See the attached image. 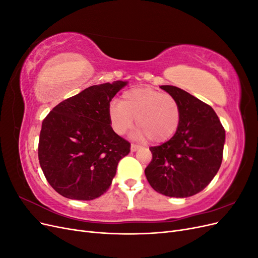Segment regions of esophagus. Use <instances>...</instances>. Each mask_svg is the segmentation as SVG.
I'll return each instance as SVG.
<instances>
[{
  "mask_svg": "<svg viewBox=\"0 0 258 258\" xmlns=\"http://www.w3.org/2000/svg\"><path fill=\"white\" fill-rule=\"evenodd\" d=\"M139 145H137V144H131V151L132 152H136V151H138L139 150Z\"/></svg>",
  "mask_w": 258,
  "mask_h": 258,
  "instance_id": "1",
  "label": "esophagus"
}]
</instances>
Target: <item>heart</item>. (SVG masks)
<instances>
[{
	"instance_id": "1",
	"label": "heart",
	"mask_w": 258,
	"mask_h": 258,
	"mask_svg": "<svg viewBox=\"0 0 258 258\" xmlns=\"http://www.w3.org/2000/svg\"><path fill=\"white\" fill-rule=\"evenodd\" d=\"M108 120L115 134L122 136L134 126L139 127L138 139H151L153 143H165L172 138L181 122V107L170 93L150 87L131 88L122 93L119 103L108 107Z\"/></svg>"
}]
</instances>
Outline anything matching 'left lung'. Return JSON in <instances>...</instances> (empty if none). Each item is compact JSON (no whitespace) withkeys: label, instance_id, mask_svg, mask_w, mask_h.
Returning <instances> with one entry per match:
<instances>
[{"label":"left lung","instance_id":"obj_1","mask_svg":"<svg viewBox=\"0 0 258 258\" xmlns=\"http://www.w3.org/2000/svg\"><path fill=\"white\" fill-rule=\"evenodd\" d=\"M181 107V122L169 141L150 147L145 175L165 196H194L212 181L223 159L225 129L209 104L175 86H160Z\"/></svg>","mask_w":258,"mask_h":258}]
</instances>
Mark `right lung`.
Wrapping results in <instances>:
<instances>
[{"label": "right lung", "mask_w": 258, "mask_h": 258, "mask_svg": "<svg viewBox=\"0 0 258 258\" xmlns=\"http://www.w3.org/2000/svg\"><path fill=\"white\" fill-rule=\"evenodd\" d=\"M126 82L86 88L54 106L42 122L38 160L52 188L61 196L92 200L112 184L118 161L130 143L113 131L108 107Z\"/></svg>", "instance_id": "obj_1"}]
</instances>
